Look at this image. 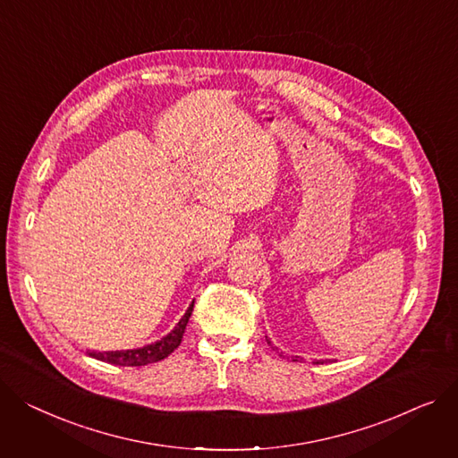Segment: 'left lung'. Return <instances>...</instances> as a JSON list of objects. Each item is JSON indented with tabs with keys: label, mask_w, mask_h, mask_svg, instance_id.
<instances>
[{
	"label": "left lung",
	"mask_w": 458,
	"mask_h": 458,
	"mask_svg": "<svg viewBox=\"0 0 458 458\" xmlns=\"http://www.w3.org/2000/svg\"><path fill=\"white\" fill-rule=\"evenodd\" d=\"M293 360H296V359H293ZM317 364H318V362H317Z\"/></svg>",
	"instance_id": "obj_1"
}]
</instances>
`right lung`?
<instances>
[{
  "label": "right lung",
  "instance_id": "obj_1",
  "mask_svg": "<svg viewBox=\"0 0 458 458\" xmlns=\"http://www.w3.org/2000/svg\"><path fill=\"white\" fill-rule=\"evenodd\" d=\"M195 303V301H193ZM193 303L188 308L186 315L180 318V322L174 326V329L165 335V337L155 344H148L138 350H121V352H89V357L110 362V364H119V367H145V364L150 362H158L171 355L182 343V337H184L186 326L190 322L191 311H193Z\"/></svg>",
  "mask_w": 458,
  "mask_h": 458
}]
</instances>
